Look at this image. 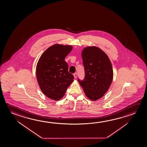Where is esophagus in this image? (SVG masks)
<instances>
[{
	"mask_svg": "<svg viewBox=\"0 0 147 147\" xmlns=\"http://www.w3.org/2000/svg\"><path fill=\"white\" fill-rule=\"evenodd\" d=\"M77 74L76 73H74V77L76 79V78H77Z\"/></svg>",
	"mask_w": 147,
	"mask_h": 147,
	"instance_id": "34e87169",
	"label": "esophagus"
}]
</instances>
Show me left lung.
Masks as SVG:
<instances>
[{
	"instance_id": "1",
	"label": "left lung",
	"mask_w": 147,
	"mask_h": 147,
	"mask_svg": "<svg viewBox=\"0 0 147 147\" xmlns=\"http://www.w3.org/2000/svg\"><path fill=\"white\" fill-rule=\"evenodd\" d=\"M82 56L85 78L78 82L87 97L95 101L101 98L111 86L113 78L112 63L106 53L96 46L84 48Z\"/></svg>"
}]
</instances>
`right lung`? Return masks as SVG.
I'll use <instances>...</instances> for the list:
<instances>
[{
	"instance_id": "right-lung-1",
	"label": "right lung",
	"mask_w": 147,
	"mask_h": 147,
	"mask_svg": "<svg viewBox=\"0 0 147 147\" xmlns=\"http://www.w3.org/2000/svg\"><path fill=\"white\" fill-rule=\"evenodd\" d=\"M71 45L55 44L47 49L37 63L36 77L40 89L49 98L59 100L74 82L68 72L65 57L72 50Z\"/></svg>"
}]
</instances>
